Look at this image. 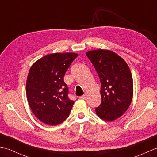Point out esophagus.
I'll use <instances>...</instances> for the list:
<instances>
[{"mask_svg":"<svg viewBox=\"0 0 157 157\" xmlns=\"http://www.w3.org/2000/svg\"><path fill=\"white\" fill-rule=\"evenodd\" d=\"M86 95H87V94H86V93H85V94L84 95H83V96H81L80 98L81 99H86Z\"/></svg>","mask_w":157,"mask_h":157,"instance_id":"34e87169","label":"esophagus"}]
</instances>
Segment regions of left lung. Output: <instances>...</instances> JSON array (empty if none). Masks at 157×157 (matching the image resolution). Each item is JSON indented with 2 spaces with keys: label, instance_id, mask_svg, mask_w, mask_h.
Masks as SVG:
<instances>
[{
  "label": "left lung",
  "instance_id": "obj_1",
  "mask_svg": "<svg viewBox=\"0 0 157 157\" xmlns=\"http://www.w3.org/2000/svg\"><path fill=\"white\" fill-rule=\"evenodd\" d=\"M101 83V104L96 113L104 121L119 118L131 104L134 85L131 71L121 56L109 50L97 49L86 53Z\"/></svg>",
  "mask_w": 157,
  "mask_h": 157
}]
</instances>
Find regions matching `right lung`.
<instances>
[{
  "mask_svg": "<svg viewBox=\"0 0 157 157\" xmlns=\"http://www.w3.org/2000/svg\"><path fill=\"white\" fill-rule=\"evenodd\" d=\"M78 54L52 53L33 64L26 80V96L32 111L40 121L56 125L68 117L74 101L68 98L63 78Z\"/></svg>",
  "mask_w": 157,
  "mask_h": 157,
  "instance_id": "obj_1",
  "label": "right lung"
}]
</instances>
